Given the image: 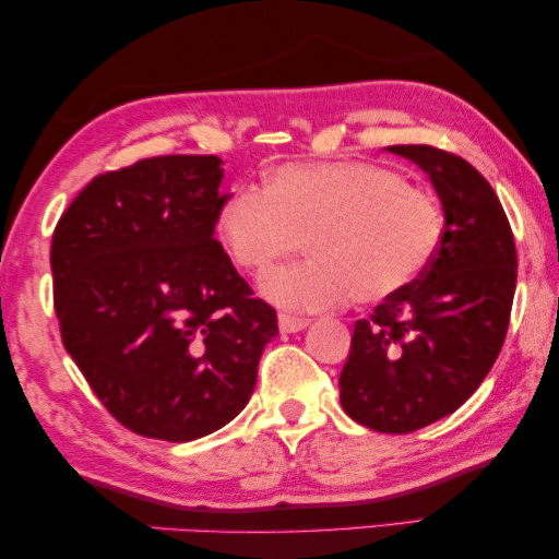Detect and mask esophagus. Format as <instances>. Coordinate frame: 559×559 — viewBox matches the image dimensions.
Wrapping results in <instances>:
<instances>
[{
	"instance_id": "34e87169",
	"label": "esophagus",
	"mask_w": 559,
	"mask_h": 559,
	"mask_svg": "<svg viewBox=\"0 0 559 559\" xmlns=\"http://www.w3.org/2000/svg\"><path fill=\"white\" fill-rule=\"evenodd\" d=\"M307 320H302V317H292V314H280V330L285 334H292V332H299L307 328Z\"/></svg>"
}]
</instances>
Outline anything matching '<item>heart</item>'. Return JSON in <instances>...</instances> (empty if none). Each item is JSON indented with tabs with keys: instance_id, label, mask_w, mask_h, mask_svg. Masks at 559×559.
Wrapping results in <instances>:
<instances>
[{
	"instance_id": "1",
	"label": "heart",
	"mask_w": 559,
	"mask_h": 559,
	"mask_svg": "<svg viewBox=\"0 0 559 559\" xmlns=\"http://www.w3.org/2000/svg\"><path fill=\"white\" fill-rule=\"evenodd\" d=\"M231 264L264 274L305 242L312 260L262 282L285 309L377 305L415 285L435 260L444 214L435 197L367 162L282 165L254 187L231 190L217 210Z\"/></svg>"
}]
</instances>
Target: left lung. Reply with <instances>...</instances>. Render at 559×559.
I'll list each match as a JSON object with an SVG mask.
<instances>
[{"label": "left lung", "mask_w": 559, "mask_h": 559, "mask_svg": "<svg viewBox=\"0 0 559 559\" xmlns=\"http://www.w3.org/2000/svg\"><path fill=\"white\" fill-rule=\"evenodd\" d=\"M425 171L444 235L415 285L359 320L340 374V402L374 432L405 435L452 415L483 384L510 324L518 252L492 187L457 154L388 147Z\"/></svg>", "instance_id": "1"}]
</instances>
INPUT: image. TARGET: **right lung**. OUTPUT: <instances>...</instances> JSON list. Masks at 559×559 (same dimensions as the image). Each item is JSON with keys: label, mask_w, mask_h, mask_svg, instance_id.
Instances as JSON below:
<instances>
[{"label": "right lung", "mask_w": 559, "mask_h": 559, "mask_svg": "<svg viewBox=\"0 0 559 559\" xmlns=\"http://www.w3.org/2000/svg\"><path fill=\"white\" fill-rule=\"evenodd\" d=\"M219 157L169 154L94 177L51 239L62 342L132 432L190 442L250 402L277 312L214 239Z\"/></svg>", "instance_id": "add662e5"}]
</instances>
